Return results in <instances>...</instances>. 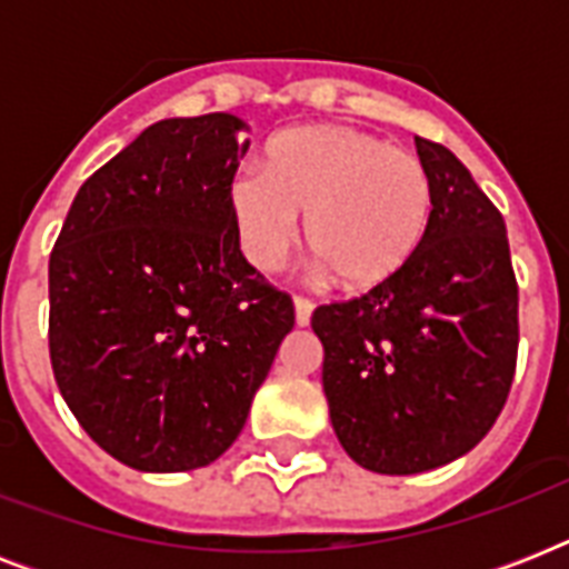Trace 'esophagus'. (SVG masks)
Instances as JSON below:
<instances>
[{
  "mask_svg": "<svg viewBox=\"0 0 569 569\" xmlns=\"http://www.w3.org/2000/svg\"><path fill=\"white\" fill-rule=\"evenodd\" d=\"M310 316L312 301H307V298H295V325H298V328H307V325H310Z\"/></svg>",
  "mask_w": 569,
  "mask_h": 569,
  "instance_id": "1",
  "label": "esophagus"
}]
</instances>
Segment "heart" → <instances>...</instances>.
I'll use <instances>...</instances> for the list:
<instances>
[{
	"instance_id": "b5f03b06",
	"label": "heart",
	"mask_w": 569,
	"mask_h": 569,
	"mask_svg": "<svg viewBox=\"0 0 569 569\" xmlns=\"http://www.w3.org/2000/svg\"><path fill=\"white\" fill-rule=\"evenodd\" d=\"M232 227L250 266L277 271L303 239L319 271L346 292L392 283L422 248L433 212L422 159L355 127H298L262 150V171L227 186Z\"/></svg>"
}]
</instances>
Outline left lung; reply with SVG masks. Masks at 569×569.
Masks as SVG:
<instances>
[{
    "instance_id": "1",
    "label": "left lung",
    "mask_w": 569,
    "mask_h": 569,
    "mask_svg": "<svg viewBox=\"0 0 569 569\" xmlns=\"http://www.w3.org/2000/svg\"><path fill=\"white\" fill-rule=\"evenodd\" d=\"M431 227L413 262L348 303L312 312L321 387L348 458L416 476L476 449L517 366V280L499 209L442 144L416 138Z\"/></svg>"
}]
</instances>
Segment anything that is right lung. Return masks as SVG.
<instances>
[{
	"instance_id": "add662e5",
	"label": "right lung",
	"mask_w": 569,
	"mask_h": 569,
	"mask_svg": "<svg viewBox=\"0 0 569 569\" xmlns=\"http://www.w3.org/2000/svg\"><path fill=\"white\" fill-rule=\"evenodd\" d=\"M236 114L147 127L76 194L49 257V360L88 437L138 472L209 467L248 422L289 295L241 257Z\"/></svg>"
}]
</instances>
